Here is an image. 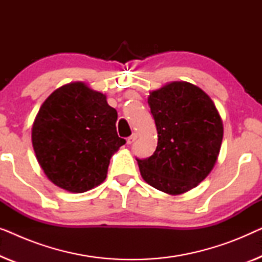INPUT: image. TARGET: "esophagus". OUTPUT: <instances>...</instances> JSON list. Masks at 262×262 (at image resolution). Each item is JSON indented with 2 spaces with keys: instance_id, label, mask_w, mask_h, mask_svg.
<instances>
[{
  "instance_id": "esophagus-1",
  "label": "esophagus",
  "mask_w": 262,
  "mask_h": 262,
  "mask_svg": "<svg viewBox=\"0 0 262 262\" xmlns=\"http://www.w3.org/2000/svg\"><path fill=\"white\" fill-rule=\"evenodd\" d=\"M136 138H137V135H136V134H134V135H132V136H130V137H128L127 138V144H132V143H134L135 141H136Z\"/></svg>"
}]
</instances>
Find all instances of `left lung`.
<instances>
[{
  "instance_id": "8db88e82",
  "label": "left lung",
  "mask_w": 262,
  "mask_h": 262,
  "mask_svg": "<svg viewBox=\"0 0 262 262\" xmlns=\"http://www.w3.org/2000/svg\"><path fill=\"white\" fill-rule=\"evenodd\" d=\"M157 146L139 160L146 184L170 195L191 191L213 169L223 141V121L209 95L189 82L174 81L150 92Z\"/></svg>"
}]
</instances>
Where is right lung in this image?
<instances>
[{"mask_svg": "<svg viewBox=\"0 0 262 262\" xmlns=\"http://www.w3.org/2000/svg\"><path fill=\"white\" fill-rule=\"evenodd\" d=\"M117 118L106 95L84 82L52 92L32 126L35 157L49 180L71 193L102 184L111 157L125 144L118 137Z\"/></svg>", "mask_w": 262, "mask_h": 262, "instance_id": "right-lung-1", "label": "right lung"}]
</instances>
